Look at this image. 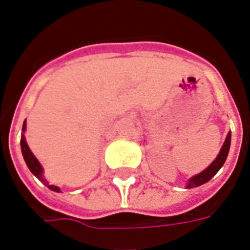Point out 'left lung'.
I'll return each instance as SVG.
<instances>
[{
	"label": "left lung",
	"mask_w": 250,
	"mask_h": 250,
	"mask_svg": "<svg viewBox=\"0 0 250 250\" xmlns=\"http://www.w3.org/2000/svg\"><path fill=\"white\" fill-rule=\"evenodd\" d=\"M230 145H231V132H229L226 136V140H225L224 145L221 147L220 153L217 155V158L213 160L212 163L208 166V167L204 169L200 173L195 174V176H192L190 180L188 181V185H186V188H198L200 185L206 184L210 180V178L217 173V172L220 171L222 166L226 162V158L229 155V150H230Z\"/></svg>",
	"instance_id": "1"
}]
</instances>
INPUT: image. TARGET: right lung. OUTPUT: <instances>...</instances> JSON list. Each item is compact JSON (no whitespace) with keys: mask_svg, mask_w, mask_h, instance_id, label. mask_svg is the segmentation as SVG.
<instances>
[{"mask_svg":"<svg viewBox=\"0 0 250 250\" xmlns=\"http://www.w3.org/2000/svg\"><path fill=\"white\" fill-rule=\"evenodd\" d=\"M25 128H26V122L24 121L23 123V128H21V131H23V133H21V140H20V145H21V154H23V158L24 160H25L26 166H28V168L30 169V172L36 176V177L40 180L41 182L43 185H46L50 190H52V191H56V192H60L62 190H60V188H58V186H55V185H48V182L46 181V178L43 177V167L41 166V163L38 162V159L36 157H34V154L30 151L29 146H28V144H26L25 141V136H24V132H25Z\"/></svg>","mask_w":250,"mask_h":250,"instance_id":"right-lung-1","label":"right lung"}]
</instances>
